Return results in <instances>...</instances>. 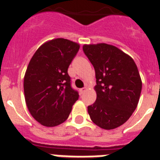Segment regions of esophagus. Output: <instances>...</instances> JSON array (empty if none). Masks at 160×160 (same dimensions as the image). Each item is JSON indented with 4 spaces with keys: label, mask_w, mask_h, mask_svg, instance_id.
Listing matches in <instances>:
<instances>
[{
    "label": "esophagus",
    "mask_w": 160,
    "mask_h": 160,
    "mask_svg": "<svg viewBox=\"0 0 160 160\" xmlns=\"http://www.w3.org/2000/svg\"><path fill=\"white\" fill-rule=\"evenodd\" d=\"M86 90H87V88H82V89H80V90H79V91H80V94H82L83 93H84L85 91H86Z\"/></svg>",
    "instance_id": "1"
}]
</instances>
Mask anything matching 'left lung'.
<instances>
[{
  "instance_id": "8db88e82",
  "label": "left lung",
  "mask_w": 160,
  "mask_h": 160,
  "mask_svg": "<svg viewBox=\"0 0 160 160\" xmlns=\"http://www.w3.org/2000/svg\"><path fill=\"white\" fill-rule=\"evenodd\" d=\"M95 70L97 98L87 107L92 122L105 130L129 119L138 105L142 80L136 64L121 49L106 43L82 47Z\"/></svg>"
}]
</instances>
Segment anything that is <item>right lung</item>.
Wrapping results in <instances>:
<instances>
[{
  "label": "right lung",
  "instance_id": "add662e5",
  "mask_svg": "<svg viewBox=\"0 0 160 160\" xmlns=\"http://www.w3.org/2000/svg\"><path fill=\"white\" fill-rule=\"evenodd\" d=\"M79 48V44L64 38L48 41L28 65L24 77L25 102L33 118L45 127L64 122L78 99L67 71Z\"/></svg>",
  "mask_w": 160,
  "mask_h": 160
}]
</instances>
